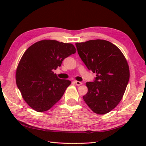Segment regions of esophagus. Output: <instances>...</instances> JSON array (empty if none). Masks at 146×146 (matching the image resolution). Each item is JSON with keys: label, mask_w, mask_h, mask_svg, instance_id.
<instances>
[{"label": "esophagus", "mask_w": 146, "mask_h": 146, "mask_svg": "<svg viewBox=\"0 0 146 146\" xmlns=\"http://www.w3.org/2000/svg\"><path fill=\"white\" fill-rule=\"evenodd\" d=\"M75 83L76 85H78V86H80V85H81L83 84L82 82H78V81H75Z\"/></svg>", "instance_id": "1"}]
</instances>
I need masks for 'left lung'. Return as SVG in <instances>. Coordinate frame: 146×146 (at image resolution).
Returning a JSON list of instances; mask_svg holds the SVG:
<instances>
[{"label":"left lung","mask_w":146,"mask_h":146,"mask_svg":"<svg viewBox=\"0 0 146 146\" xmlns=\"http://www.w3.org/2000/svg\"><path fill=\"white\" fill-rule=\"evenodd\" d=\"M83 63L96 73L94 82H87L83 100L95 113L104 115L115 108L124 94L130 71L127 61L119 48L104 39L76 42Z\"/></svg>","instance_id":"left-lung-1"}]
</instances>
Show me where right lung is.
<instances>
[{
    "mask_svg": "<svg viewBox=\"0 0 146 146\" xmlns=\"http://www.w3.org/2000/svg\"><path fill=\"white\" fill-rule=\"evenodd\" d=\"M76 51L71 43L44 39L24 52L18 64L15 80L22 97L33 110L47 111L63 97L71 82L60 79L53 71Z\"/></svg>",
    "mask_w": 146,
    "mask_h": 146,
    "instance_id": "obj_1",
    "label": "right lung"
}]
</instances>
